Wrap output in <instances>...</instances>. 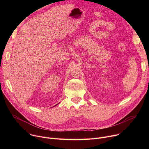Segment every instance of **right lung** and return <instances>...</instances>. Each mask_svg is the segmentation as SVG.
<instances>
[{
  "label": "right lung",
  "mask_w": 149,
  "mask_h": 149,
  "mask_svg": "<svg viewBox=\"0 0 149 149\" xmlns=\"http://www.w3.org/2000/svg\"><path fill=\"white\" fill-rule=\"evenodd\" d=\"M56 105H57V104H56Z\"/></svg>",
  "instance_id": "obj_1"
}]
</instances>
